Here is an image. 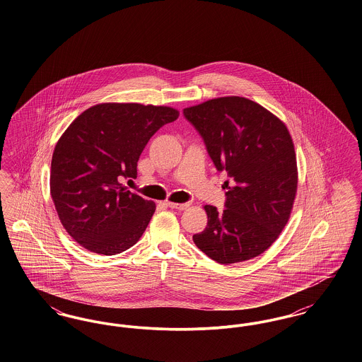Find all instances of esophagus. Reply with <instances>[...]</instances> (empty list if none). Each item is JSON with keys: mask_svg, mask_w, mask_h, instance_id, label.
Returning <instances> with one entry per match:
<instances>
[{"mask_svg": "<svg viewBox=\"0 0 362 362\" xmlns=\"http://www.w3.org/2000/svg\"><path fill=\"white\" fill-rule=\"evenodd\" d=\"M168 206L171 207V209H176V210H185V209H187V204H175V202H168L167 204Z\"/></svg>", "mask_w": 362, "mask_h": 362, "instance_id": "obj_1", "label": "esophagus"}]
</instances>
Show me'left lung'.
I'll list each match as a JSON object with an SVG mask.
<instances>
[{
    "label": "left lung",
    "instance_id": "8db88e82",
    "mask_svg": "<svg viewBox=\"0 0 362 362\" xmlns=\"http://www.w3.org/2000/svg\"><path fill=\"white\" fill-rule=\"evenodd\" d=\"M217 171L228 173L225 209L206 205L205 230L192 236L209 258L230 264L263 254L288 223L297 164L286 126L250 99L229 96L183 110Z\"/></svg>",
    "mask_w": 362,
    "mask_h": 362
}]
</instances>
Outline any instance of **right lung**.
<instances>
[{"label": "right lung", "instance_id": "right-lung-1", "mask_svg": "<svg viewBox=\"0 0 362 362\" xmlns=\"http://www.w3.org/2000/svg\"><path fill=\"white\" fill-rule=\"evenodd\" d=\"M179 112L164 105L103 103L71 122L55 145L50 191L58 217L86 250L117 255L133 247L156 205L122 185L156 132Z\"/></svg>", "mask_w": 362, "mask_h": 362}]
</instances>
